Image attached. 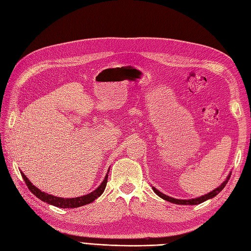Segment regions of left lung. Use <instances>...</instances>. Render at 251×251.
Listing matches in <instances>:
<instances>
[{
  "mask_svg": "<svg viewBox=\"0 0 251 251\" xmlns=\"http://www.w3.org/2000/svg\"><path fill=\"white\" fill-rule=\"evenodd\" d=\"M230 175H231V172L229 173L228 176L226 177V180L223 182V183L221 185H219L217 188H215L214 191H211L210 193L206 194V195H203L201 197H198V198H194V199H185V200H182V199H175L173 198V197H170V196H166L164 194H162L161 192H159L158 189H156L154 186H151V188H153L154 193L160 197V198H162L163 200L165 201H169L171 203H175V204H178V205H197V204H200L204 201L206 200H209L211 198H214V197H216L220 192L222 191V189L225 187V185L227 184V182H228L229 178H230Z\"/></svg>",
  "mask_w": 251,
  "mask_h": 251,
  "instance_id": "left-lung-1",
  "label": "left lung"
}]
</instances>
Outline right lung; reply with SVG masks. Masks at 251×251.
<instances>
[{
  "label": "right lung",
  "instance_id": "add662e5",
  "mask_svg": "<svg viewBox=\"0 0 251 251\" xmlns=\"http://www.w3.org/2000/svg\"><path fill=\"white\" fill-rule=\"evenodd\" d=\"M109 171H108L107 175H105V177H104L103 181L100 183V185L98 186L95 189V191L91 192L90 194H87L85 196L76 197V198H59V197H55L53 195L42 192L40 188L35 187L31 183V182L29 181V179L25 176L24 173H23L22 171H21V175H22L23 179H24L25 183L27 184L29 191L31 192L35 197H37V198H39L40 200L46 202L50 205H53V206L60 207V208H75V207H80V206H83V205L93 202L95 199L98 198V197L102 195L104 188H105V185H107V182H108Z\"/></svg>",
  "mask_w": 251,
  "mask_h": 251
}]
</instances>
